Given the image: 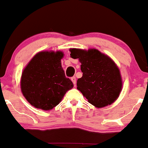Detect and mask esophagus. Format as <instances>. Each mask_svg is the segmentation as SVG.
I'll list each match as a JSON object with an SVG mask.
<instances>
[{
  "label": "esophagus",
  "instance_id": "34e87169",
  "mask_svg": "<svg viewBox=\"0 0 148 148\" xmlns=\"http://www.w3.org/2000/svg\"><path fill=\"white\" fill-rule=\"evenodd\" d=\"M71 82H73V84H74V85L76 86V77H71Z\"/></svg>",
  "mask_w": 148,
  "mask_h": 148
}]
</instances>
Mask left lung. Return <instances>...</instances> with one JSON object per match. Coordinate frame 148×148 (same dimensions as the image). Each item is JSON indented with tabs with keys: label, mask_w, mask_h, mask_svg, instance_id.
<instances>
[{
	"label": "left lung",
	"mask_w": 148,
	"mask_h": 148,
	"mask_svg": "<svg viewBox=\"0 0 148 148\" xmlns=\"http://www.w3.org/2000/svg\"><path fill=\"white\" fill-rule=\"evenodd\" d=\"M70 56L79 58L83 76L77 80V89L89 103L101 108L113 103L121 92L120 71L110 57L98 50L71 48Z\"/></svg>",
	"instance_id": "left-lung-1"
}]
</instances>
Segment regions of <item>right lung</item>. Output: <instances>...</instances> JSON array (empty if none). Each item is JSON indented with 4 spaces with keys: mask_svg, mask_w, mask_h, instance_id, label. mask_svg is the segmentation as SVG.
<instances>
[{
    "mask_svg": "<svg viewBox=\"0 0 148 148\" xmlns=\"http://www.w3.org/2000/svg\"><path fill=\"white\" fill-rule=\"evenodd\" d=\"M61 51H41L35 55L24 68L21 90L32 106L50 110L61 102L66 91L74 86L62 67Z\"/></svg>",
    "mask_w": 148,
    "mask_h": 148,
    "instance_id": "right-lung-1",
    "label": "right lung"
}]
</instances>
